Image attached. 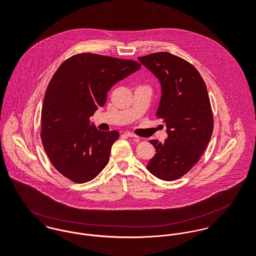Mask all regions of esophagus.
Segmentation results:
<instances>
[{"label": "esophagus", "instance_id": "34e87169", "mask_svg": "<svg viewBox=\"0 0 256 256\" xmlns=\"http://www.w3.org/2000/svg\"><path fill=\"white\" fill-rule=\"evenodd\" d=\"M124 135H125L126 137H129V138H137V136L134 135V134L131 133V132H125Z\"/></svg>", "mask_w": 256, "mask_h": 256}]
</instances>
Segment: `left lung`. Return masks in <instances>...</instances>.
I'll return each instance as SVG.
<instances>
[{"mask_svg": "<svg viewBox=\"0 0 256 256\" xmlns=\"http://www.w3.org/2000/svg\"><path fill=\"white\" fill-rule=\"evenodd\" d=\"M138 59L160 80L162 96L156 115L164 119L168 133L162 144L150 141L156 152L146 170L172 182L198 162L211 140L214 119L207 86L193 65L168 52Z\"/></svg>", "mask_w": 256, "mask_h": 256, "instance_id": "left-lung-1", "label": "left lung"}]
</instances>
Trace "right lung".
<instances>
[{"mask_svg":"<svg viewBox=\"0 0 256 256\" xmlns=\"http://www.w3.org/2000/svg\"><path fill=\"white\" fill-rule=\"evenodd\" d=\"M141 64L92 53L67 59L53 74L41 110V141L53 166L76 183L94 180L106 166L117 131L102 132L90 117L108 92Z\"/></svg>","mask_w":256,"mask_h":256,"instance_id":"1","label":"right lung"}]
</instances>
